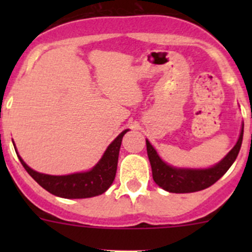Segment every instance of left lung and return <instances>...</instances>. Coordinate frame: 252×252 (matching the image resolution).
Returning <instances> with one entry per match:
<instances>
[{"instance_id": "8db88e82", "label": "left lung", "mask_w": 252, "mask_h": 252, "mask_svg": "<svg viewBox=\"0 0 252 252\" xmlns=\"http://www.w3.org/2000/svg\"><path fill=\"white\" fill-rule=\"evenodd\" d=\"M244 123L241 126L240 135L232 150L220 159L218 163L210 168H179L166 163L159 157L151 142L146 139L147 156L152 169V178L155 183L168 192L184 194L204 190L215 184L220 178L224 175L238 157L243 142Z\"/></svg>"}]
</instances>
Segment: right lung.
Instances as JSON below:
<instances>
[{
    "label": "right lung",
    "instance_id": "right-lung-1",
    "mask_svg": "<svg viewBox=\"0 0 252 252\" xmlns=\"http://www.w3.org/2000/svg\"><path fill=\"white\" fill-rule=\"evenodd\" d=\"M128 130L129 129H126L122 131L108 145L100 161L90 171L67 175H50L34 171L23 161V158L18 154L16 145H13L18 158L25 171L45 190L63 199H86V197H94L103 194L112 185L116 177L122 139Z\"/></svg>",
    "mask_w": 252,
    "mask_h": 252
}]
</instances>
